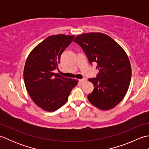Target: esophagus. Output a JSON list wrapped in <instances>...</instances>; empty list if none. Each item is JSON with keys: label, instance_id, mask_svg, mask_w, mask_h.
I'll list each match as a JSON object with an SVG mask.
<instances>
[{"label": "esophagus", "instance_id": "obj_1", "mask_svg": "<svg viewBox=\"0 0 149 149\" xmlns=\"http://www.w3.org/2000/svg\"><path fill=\"white\" fill-rule=\"evenodd\" d=\"M86 79H79V81L81 83H83L84 81H86Z\"/></svg>", "mask_w": 149, "mask_h": 149}]
</instances>
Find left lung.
I'll use <instances>...</instances> for the list:
<instances>
[{"label":"left lung","instance_id":"left-lung-1","mask_svg":"<svg viewBox=\"0 0 149 149\" xmlns=\"http://www.w3.org/2000/svg\"><path fill=\"white\" fill-rule=\"evenodd\" d=\"M91 65L97 63V77L90 78L94 85L88 95L93 106L102 110L113 108L125 97L131 77V66L127 55L111 38L100 33H90L75 37Z\"/></svg>","mask_w":149,"mask_h":149}]
</instances>
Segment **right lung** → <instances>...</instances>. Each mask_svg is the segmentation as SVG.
Masks as SVG:
<instances>
[{
	"mask_svg": "<svg viewBox=\"0 0 149 149\" xmlns=\"http://www.w3.org/2000/svg\"><path fill=\"white\" fill-rule=\"evenodd\" d=\"M75 36L52 35L38 44L29 54L24 70L27 92L38 106L54 111L66 102L78 81L54 74L61 55Z\"/></svg>",
	"mask_w": 149,
	"mask_h": 149,
	"instance_id": "1",
	"label": "right lung"
}]
</instances>
